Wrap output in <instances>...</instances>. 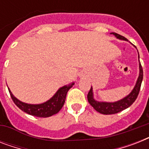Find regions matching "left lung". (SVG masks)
Returning <instances> with one entry per match:
<instances>
[{"label": "left lung", "mask_w": 149, "mask_h": 149, "mask_svg": "<svg viewBox=\"0 0 149 149\" xmlns=\"http://www.w3.org/2000/svg\"><path fill=\"white\" fill-rule=\"evenodd\" d=\"M113 35L117 37L119 39L121 40L127 41L126 38L124 36H120L119 34H117L115 32H113ZM143 79V70H142V66L141 65V63H139V77L138 78V80L136 82V84L134 86V89L132 90L131 93L125 97V98L118 100V101L113 102V103H109V102H99L93 98V88L91 86V90L89 91L88 94H87V100H88L89 103L91 106L93 107V108L95 109L96 111L102 113V114H113V113H117L120 111L125 110V109L129 107L132 105L135 100L138 97L140 88H141V82Z\"/></svg>", "instance_id": "8db88e82"}]
</instances>
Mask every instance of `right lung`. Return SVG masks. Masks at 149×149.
<instances>
[{
  "label": "right lung",
  "instance_id": "1",
  "mask_svg": "<svg viewBox=\"0 0 149 149\" xmlns=\"http://www.w3.org/2000/svg\"><path fill=\"white\" fill-rule=\"evenodd\" d=\"M73 84L74 83L59 88L51 99L40 104H29L26 103H23L15 97L9 89L8 91L14 103L22 111L29 113L30 115L36 116L38 118H48V117L52 116L53 114H56L60 111L61 108L64 105L67 92L72 87Z\"/></svg>",
  "mask_w": 149,
  "mask_h": 149
}]
</instances>
